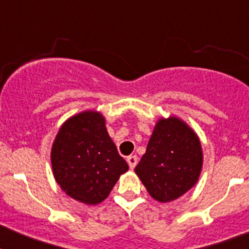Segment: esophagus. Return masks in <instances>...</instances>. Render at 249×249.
I'll return each instance as SVG.
<instances>
[{"label": "esophagus", "mask_w": 249, "mask_h": 249, "mask_svg": "<svg viewBox=\"0 0 249 249\" xmlns=\"http://www.w3.org/2000/svg\"><path fill=\"white\" fill-rule=\"evenodd\" d=\"M127 162H128V166L131 167V168H135V167L137 166L138 157L136 155L128 156V157H127Z\"/></svg>", "instance_id": "esophagus-1"}]
</instances>
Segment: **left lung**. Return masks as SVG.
I'll return each mask as SVG.
<instances>
[{"label": "left lung", "mask_w": 249, "mask_h": 249, "mask_svg": "<svg viewBox=\"0 0 249 249\" xmlns=\"http://www.w3.org/2000/svg\"><path fill=\"white\" fill-rule=\"evenodd\" d=\"M201 168L198 137L182 121L168 118L156 124L135 171L153 198L169 202L195 186Z\"/></svg>", "instance_id": "1"}]
</instances>
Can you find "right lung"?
Masks as SVG:
<instances>
[{"instance_id":"obj_1","label":"right lung","mask_w":249,"mask_h":249,"mask_svg":"<svg viewBox=\"0 0 249 249\" xmlns=\"http://www.w3.org/2000/svg\"><path fill=\"white\" fill-rule=\"evenodd\" d=\"M52 168L57 183L72 198L97 204L107 198L128 164L120 155L100 113L70 118L54 140Z\"/></svg>"}]
</instances>
